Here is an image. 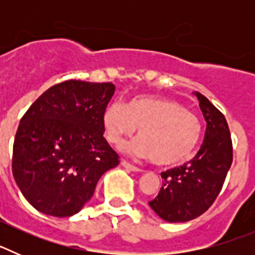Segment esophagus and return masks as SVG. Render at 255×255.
<instances>
[{
    "label": "esophagus",
    "mask_w": 255,
    "mask_h": 255,
    "mask_svg": "<svg viewBox=\"0 0 255 255\" xmlns=\"http://www.w3.org/2000/svg\"><path fill=\"white\" fill-rule=\"evenodd\" d=\"M121 164H123V166L125 168H128V170L135 171V172H140V171H143L140 167H138V166H135V164H131V163H130V162L125 161V159H123V161H121Z\"/></svg>",
    "instance_id": "esophagus-1"
}]
</instances>
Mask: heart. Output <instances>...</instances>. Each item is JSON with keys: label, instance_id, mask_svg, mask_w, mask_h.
I'll return each instance as SVG.
<instances>
[{"label": "heart", "instance_id": "1", "mask_svg": "<svg viewBox=\"0 0 255 255\" xmlns=\"http://www.w3.org/2000/svg\"><path fill=\"white\" fill-rule=\"evenodd\" d=\"M102 126L106 139L117 147L139 129L140 140L132 152L159 166L191 158L202 131L198 117L181 103L154 96H136L126 106L110 103L102 114Z\"/></svg>", "mask_w": 255, "mask_h": 255}]
</instances>
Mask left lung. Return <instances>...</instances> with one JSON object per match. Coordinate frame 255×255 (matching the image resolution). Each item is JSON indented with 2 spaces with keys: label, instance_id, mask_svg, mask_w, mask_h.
<instances>
[{
  "label": "left lung",
  "instance_id": "left-lung-1",
  "mask_svg": "<svg viewBox=\"0 0 255 255\" xmlns=\"http://www.w3.org/2000/svg\"><path fill=\"white\" fill-rule=\"evenodd\" d=\"M195 96L207 123L203 144L188 163L161 173V190L149 202L167 222H186L203 215L220 194L233 163V140L224 114L203 94Z\"/></svg>",
  "mask_w": 255,
  "mask_h": 255
}]
</instances>
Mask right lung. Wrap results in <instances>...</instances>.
Instances as JSON below:
<instances>
[{
  "label": "right lung",
  "instance_id": "obj_1",
  "mask_svg": "<svg viewBox=\"0 0 255 255\" xmlns=\"http://www.w3.org/2000/svg\"><path fill=\"white\" fill-rule=\"evenodd\" d=\"M114 93L112 83L66 80L44 92L21 117L12 175L37 211L75 215L93 197L103 173L120 163L102 126Z\"/></svg>",
  "mask_w": 255,
  "mask_h": 255
}]
</instances>
